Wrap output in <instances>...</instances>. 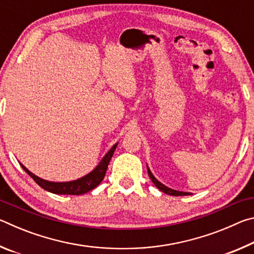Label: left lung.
Masks as SVG:
<instances>
[{"label": "left lung", "instance_id": "8db88e82", "mask_svg": "<svg viewBox=\"0 0 254 254\" xmlns=\"http://www.w3.org/2000/svg\"><path fill=\"white\" fill-rule=\"evenodd\" d=\"M147 168H148V174H149V177L151 179V182L154 184V186H156L158 189H160L162 192H165V194H168L171 196H187V195H191L190 192H187V191H179V190H175V189H171L169 187H167L166 185H163L162 183L159 182V180L154 177L153 174L151 173V170L147 165Z\"/></svg>", "mask_w": 254, "mask_h": 254}]
</instances>
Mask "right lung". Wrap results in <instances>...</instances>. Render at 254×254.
<instances>
[{
  "instance_id": "obj_1",
  "label": "right lung",
  "mask_w": 254,
  "mask_h": 254,
  "mask_svg": "<svg viewBox=\"0 0 254 254\" xmlns=\"http://www.w3.org/2000/svg\"><path fill=\"white\" fill-rule=\"evenodd\" d=\"M118 143L119 142L115 143L113 147L106 152L105 156L102 158V160L98 162V165L91 171V173H88L87 175H85L78 179L71 180V182H49V180L42 179L32 174L31 171L28 168H25L21 162L20 166L22 167L23 170L34 180V182L47 191H50L53 192V194L57 195H81L85 194V192L91 191L94 188H96L98 185L101 184L102 180L104 179L107 166H109L111 158L113 156L115 149L118 147Z\"/></svg>"
}]
</instances>
